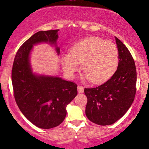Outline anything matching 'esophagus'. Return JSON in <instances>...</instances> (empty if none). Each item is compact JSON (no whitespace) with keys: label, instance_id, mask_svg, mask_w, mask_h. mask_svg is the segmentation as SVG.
Segmentation results:
<instances>
[{"label":"esophagus","instance_id":"obj_1","mask_svg":"<svg viewBox=\"0 0 149 149\" xmlns=\"http://www.w3.org/2000/svg\"><path fill=\"white\" fill-rule=\"evenodd\" d=\"M78 92L83 93L84 92V87L81 86H78Z\"/></svg>","mask_w":149,"mask_h":149}]
</instances>
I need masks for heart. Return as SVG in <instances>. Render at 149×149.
Returning <instances> with one entry per match:
<instances>
[{"label": "heart", "instance_id": "heart-1", "mask_svg": "<svg viewBox=\"0 0 149 149\" xmlns=\"http://www.w3.org/2000/svg\"><path fill=\"white\" fill-rule=\"evenodd\" d=\"M84 78L93 84H102L114 75L119 63V52L115 43L97 37L84 39L75 43L70 53L61 58L63 68L70 78L79 70L80 63Z\"/></svg>", "mask_w": 149, "mask_h": 149}]
</instances>
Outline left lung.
<instances>
[{"instance_id": "obj_1", "label": "left lung", "mask_w": 149, "mask_h": 149, "mask_svg": "<svg viewBox=\"0 0 149 149\" xmlns=\"http://www.w3.org/2000/svg\"><path fill=\"white\" fill-rule=\"evenodd\" d=\"M119 63L113 76L95 88H85L86 115L100 125L115 123L131 106L136 92V68L130 51L115 37Z\"/></svg>"}]
</instances>
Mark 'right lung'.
<instances>
[{
    "instance_id": "1",
    "label": "right lung",
    "mask_w": 149,
    "mask_h": 149,
    "mask_svg": "<svg viewBox=\"0 0 149 149\" xmlns=\"http://www.w3.org/2000/svg\"><path fill=\"white\" fill-rule=\"evenodd\" d=\"M59 29L33 34L18 49L11 71L15 101L19 109L37 127L49 129L65 119L66 106L78 94L77 84L59 77L35 76L29 64V53L39 42L56 44ZM58 53L60 49L56 48Z\"/></svg>"
}]
</instances>
